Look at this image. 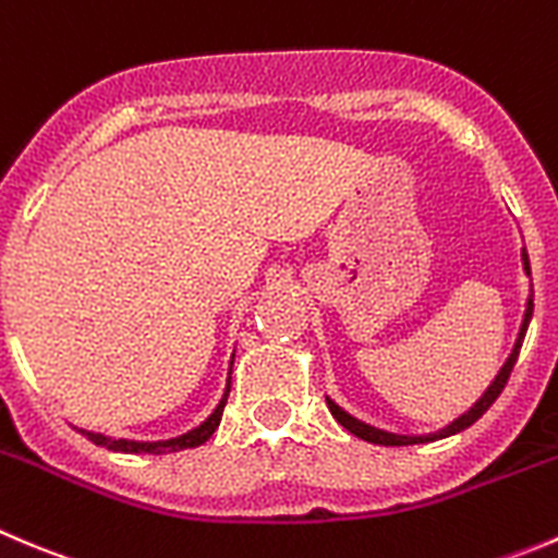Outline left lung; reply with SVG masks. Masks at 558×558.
<instances>
[{"mask_svg": "<svg viewBox=\"0 0 558 558\" xmlns=\"http://www.w3.org/2000/svg\"><path fill=\"white\" fill-rule=\"evenodd\" d=\"M521 262H523V269H526V275H532V267H529V253L526 247L521 251ZM532 313H534V291H529V300H526V313H523V324H521V332H518V340L515 345H512V354L507 356V362L501 365V371L496 373V378L490 381V387L485 389L483 398L477 400V403L472 405V409L466 411V414H461L458 420H452L447 428L436 430V434H425V436H403V434H389V430H381V428H373V425L362 423V420H356V416H351L349 411L340 409L338 403H335L332 398H327V405L329 411H332V416L338 420L340 425H343L349 434H354L356 439L362 441H371V445H381V447H405V445H428V441H439V439H447V436H456L461 434V430H466L469 425H474L480 420V416L485 414V411L494 405V400L499 398L501 389H505L507 378H510L512 367H515V360L518 354H521V345H523V338H526V329H529V322H532Z\"/></svg>", "mask_w": 558, "mask_h": 558, "instance_id": "1", "label": "left lung"}]
</instances>
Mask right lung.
Segmentation results:
<instances>
[{
    "label": "right lung",
    "mask_w": 558,
    "mask_h": 558,
    "mask_svg": "<svg viewBox=\"0 0 558 558\" xmlns=\"http://www.w3.org/2000/svg\"><path fill=\"white\" fill-rule=\"evenodd\" d=\"M231 365H234V356H231ZM229 392H231V376L226 378L223 398H220V403L215 405L213 414H209L207 420L198 425V428L187 430V434H182V436H174V439L135 441V439H113V436L95 434V430H84V428H78V430L86 436V439L95 441L97 447H106V450H113V452H128V456H142V452H147V456H169V452L191 450V447H202L204 441L215 434V428L220 425V416H223V405H226V400H229Z\"/></svg>",
    "instance_id": "right-lung-1"
}]
</instances>
